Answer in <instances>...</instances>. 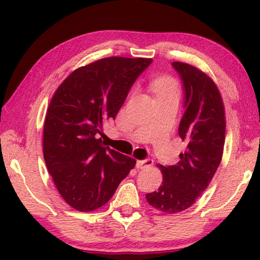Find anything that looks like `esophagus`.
<instances>
[{
    "label": "esophagus",
    "mask_w": 260,
    "mask_h": 260,
    "mask_svg": "<svg viewBox=\"0 0 260 260\" xmlns=\"http://www.w3.org/2000/svg\"><path fill=\"white\" fill-rule=\"evenodd\" d=\"M152 164H153V160L151 158H146V159L143 160H138V162H136V167L140 170H146V169H149V167H151Z\"/></svg>",
    "instance_id": "1"
}]
</instances>
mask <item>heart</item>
Here are the masks:
<instances>
[{"instance_id": "b5f03b06", "label": "heart", "mask_w": 260, "mask_h": 260, "mask_svg": "<svg viewBox=\"0 0 260 260\" xmlns=\"http://www.w3.org/2000/svg\"><path fill=\"white\" fill-rule=\"evenodd\" d=\"M153 90L156 95H173L178 96V87L171 78H161L153 82Z\"/></svg>"}]
</instances>
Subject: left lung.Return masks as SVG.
<instances>
[{
	"label": "left lung",
	"instance_id": "8db88e82",
	"mask_svg": "<svg viewBox=\"0 0 260 260\" xmlns=\"http://www.w3.org/2000/svg\"><path fill=\"white\" fill-rule=\"evenodd\" d=\"M183 88L179 136L186 142L177 165H159L162 182L146 193L148 203L165 213L187 210L208 188L221 161L225 144V109L217 86L191 65L173 61Z\"/></svg>",
	"mask_w": 260,
	"mask_h": 260
}]
</instances>
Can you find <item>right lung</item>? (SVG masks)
I'll return each mask as SVG.
<instances>
[{
	"mask_svg": "<svg viewBox=\"0 0 260 260\" xmlns=\"http://www.w3.org/2000/svg\"><path fill=\"white\" fill-rule=\"evenodd\" d=\"M151 58L109 57L73 71L58 87L43 128V157L67 203L82 212L113 196L135 159L105 147L103 124L116 118Z\"/></svg>",
	"mask_w": 260,
	"mask_h": 260,
	"instance_id": "1",
	"label": "right lung"
}]
</instances>
